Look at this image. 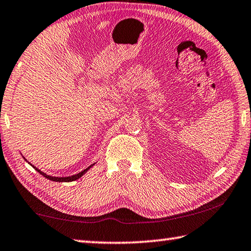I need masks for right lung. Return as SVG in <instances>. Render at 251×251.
Listing matches in <instances>:
<instances>
[{
	"instance_id": "1",
	"label": "right lung",
	"mask_w": 251,
	"mask_h": 251,
	"mask_svg": "<svg viewBox=\"0 0 251 251\" xmlns=\"http://www.w3.org/2000/svg\"><path fill=\"white\" fill-rule=\"evenodd\" d=\"M26 161V160H25ZM27 162V161H26ZM29 163V162H27ZM29 164L31 165V166H33L32 164H31V163H29ZM96 164V163H94L93 165H90V166H88V168L87 169H85L83 171H81V172H79V173H77V174H75V176H62V177H60V176H48L47 173H45V172H42L41 170H39V169H37L35 168V166H33V168L38 171V172L41 174V176H45L46 178H48V180H50V181H54V182H73V181H75V180H78V178H80L83 174H85L87 171H89L91 168H93V166Z\"/></svg>"
}]
</instances>
